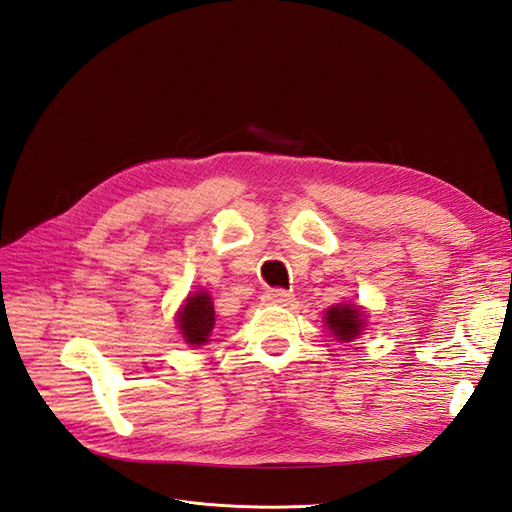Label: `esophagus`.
<instances>
[{
    "instance_id": "esophagus-1",
    "label": "esophagus",
    "mask_w": 512,
    "mask_h": 512,
    "mask_svg": "<svg viewBox=\"0 0 512 512\" xmlns=\"http://www.w3.org/2000/svg\"><path fill=\"white\" fill-rule=\"evenodd\" d=\"M262 301H267L269 305L286 307L294 301V294L288 292V290H282V288H275V290H267L265 294H262Z\"/></svg>"
}]
</instances>
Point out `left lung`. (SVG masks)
Listing matches in <instances>:
<instances>
[{
	"mask_svg": "<svg viewBox=\"0 0 512 512\" xmlns=\"http://www.w3.org/2000/svg\"><path fill=\"white\" fill-rule=\"evenodd\" d=\"M324 324H327L331 335L339 339V342H352L354 337L361 335L365 327V314L359 305L339 303L327 309Z\"/></svg>",
	"mask_w": 512,
	"mask_h": 512,
	"instance_id": "8db88e82",
	"label": "left lung"
}]
</instances>
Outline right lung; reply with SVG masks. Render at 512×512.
I'll use <instances>...</instances> for the list:
<instances>
[{"label":"right lung","mask_w":512,"mask_h":512,"mask_svg":"<svg viewBox=\"0 0 512 512\" xmlns=\"http://www.w3.org/2000/svg\"><path fill=\"white\" fill-rule=\"evenodd\" d=\"M215 324L213 301L207 290H198L190 294L185 303L179 307L177 327L190 346H203L209 342V335Z\"/></svg>","instance_id":"obj_1"}]
</instances>
